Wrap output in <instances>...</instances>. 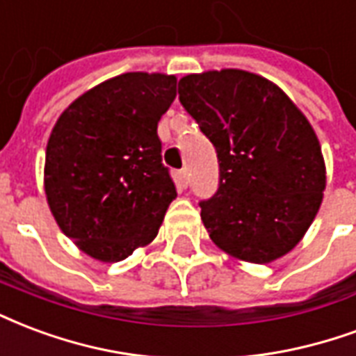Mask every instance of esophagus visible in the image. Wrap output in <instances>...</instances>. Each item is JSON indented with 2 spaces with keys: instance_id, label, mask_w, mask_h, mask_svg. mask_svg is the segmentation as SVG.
<instances>
[{
  "instance_id": "obj_1",
  "label": "esophagus",
  "mask_w": 356,
  "mask_h": 356,
  "mask_svg": "<svg viewBox=\"0 0 356 356\" xmlns=\"http://www.w3.org/2000/svg\"><path fill=\"white\" fill-rule=\"evenodd\" d=\"M177 177H179V183H181V185H183V186L188 185V168H183V170H179Z\"/></svg>"
}]
</instances>
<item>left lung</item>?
Instances as JSON below:
<instances>
[{
    "label": "left lung",
    "mask_w": 356,
    "mask_h": 356,
    "mask_svg": "<svg viewBox=\"0 0 356 356\" xmlns=\"http://www.w3.org/2000/svg\"><path fill=\"white\" fill-rule=\"evenodd\" d=\"M179 99L218 158V188L202 220L222 251L266 264L298 243L326 185L321 145L307 118L268 79L241 70L179 81Z\"/></svg>",
    "instance_id": "8db88e82"
}]
</instances>
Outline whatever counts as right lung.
I'll return each instance as SVG.
<instances>
[{
	"label": "right lung",
	"mask_w": 356,
	"mask_h": 356,
	"mask_svg": "<svg viewBox=\"0 0 356 356\" xmlns=\"http://www.w3.org/2000/svg\"><path fill=\"white\" fill-rule=\"evenodd\" d=\"M177 79L124 73L77 97L52 128L44 192L67 238L102 262L151 243L177 191L162 164L158 120Z\"/></svg>",
	"instance_id": "obj_1"
}]
</instances>
